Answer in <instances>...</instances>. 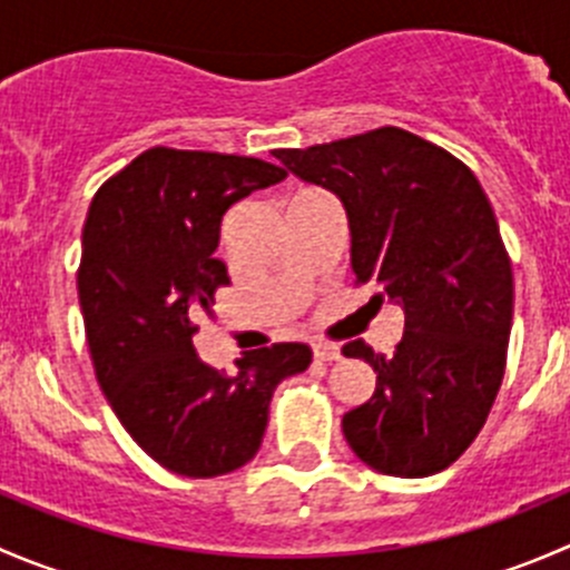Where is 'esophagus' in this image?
I'll return each mask as SVG.
<instances>
[{
    "instance_id": "1",
    "label": "esophagus",
    "mask_w": 570,
    "mask_h": 570,
    "mask_svg": "<svg viewBox=\"0 0 570 570\" xmlns=\"http://www.w3.org/2000/svg\"><path fill=\"white\" fill-rule=\"evenodd\" d=\"M314 358H317V361H338V358H342V350H338L336 344L317 342V344H314Z\"/></svg>"
}]
</instances>
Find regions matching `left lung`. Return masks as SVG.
<instances>
[{
  "instance_id": "8db88e82",
  "label": "left lung",
  "mask_w": 570,
  "mask_h": 570,
  "mask_svg": "<svg viewBox=\"0 0 570 570\" xmlns=\"http://www.w3.org/2000/svg\"><path fill=\"white\" fill-rule=\"evenodd\" d=\"M273 157L342 198L355 284L405 312L392 355L361 338L342 347L377 375L342 419L350 450L392 476L446 469L485 424L508 364L513 267L491 200L461 159L400 126Z\"/></svg>"
}]
</instances>
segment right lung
<instances>
[{
    "label": "right lung",
    "instance_id": "obj_1",
    "mask_svg": "<svg viewBox=\"0 0 570 570\" xmlns=\"http://www.w3.org/2000/svg\"><path fill=\"white\" fill-rule=\"evenodd\" d=\"M281 178L256 157L157 146L90 200L77 289L96 377L126 433L174 474L204 480L248 463L275 386L312 364L308 344L284 342L250 350L226 375L193 347L198 317L232 284L212 256L223 215Z\"/></svg>",
    "mask_w": 570,
    "mask_h": 570
}]
</instances>
